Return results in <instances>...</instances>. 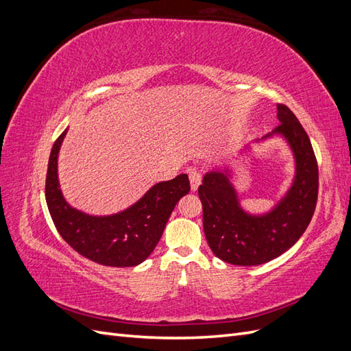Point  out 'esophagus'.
<instances>
[{
	"label": "esophagus",
	"instance_id": "esophagus-1",
	"mask_svg": "<svg viewBox=\"0 0 351 351\" xmlns=\"http://www.w3.org/2000/svg\"><path fill=\"white\" fill-rule=\"evenodd\" d=\"M189 180H190V187H192L193 192H196L199 184L202 183V174L197 171L196 168L189 169Z\"/></svg>",
	"mask_w": 351,
	"mask_h": 351
}]
</instances>
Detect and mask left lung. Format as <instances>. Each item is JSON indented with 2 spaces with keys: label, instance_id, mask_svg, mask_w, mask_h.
<instances>
[{
  "label": "left lung",
  "instance_id": "8db88e82",
  "mask_svg": "<svg viewBox=\"0 0 351 351\" xmlns=\"http://www.w3.org/2000/svg\"><path fill=\"white\" fill-rule=\"evenodd\" d=\"M277 110L280 124L262 139L284 137L294 155L295 176L275 208L263 215L244 212L228 168L206 173L197 190L209 247L231 265L253 267L278 258L302 237L316 208L319 174L311 139L289 107L278 104Z\"/></svg>",
  "mask_w": 351,
  "mask_h": 351
}]
</instances>
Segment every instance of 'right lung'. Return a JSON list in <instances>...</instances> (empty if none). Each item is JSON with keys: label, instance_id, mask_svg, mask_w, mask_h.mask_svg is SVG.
Returning <instances> with one entry per match:
<instances>
[{"label": "right lung", "instance_id": "right-lung-1", "mask_svg": "<svg viewBox=\"0 0 351 351\" xmlns=\"http://www.w3.org/2000/svg\"><path fill=\"white\" fill-rule=\"evenodd\" d=\"M66 134L67 129L52 146L45 183L47 205L60 236L82 256L105 267L127 268L142 263L161 239L177 202L189 193L187 174L156 183L119 214L88 215L71 208L60 189L57 159Z\"/></svg>", "mask_w": 351, "mask_h": 351}]
</instances>
